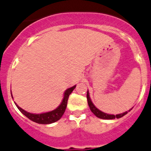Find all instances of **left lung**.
Returning <instances> with one entry per match:
<instances>
[{"label": "left lung", "mask_w": 151, "mask_h": 151, "mask_svg": "<svg viewBox=\"0 0 151 151\" xmlns=\"http://www.w3.org/2000/svg\"><path fill=\"white\" fill-rule=\"evenodd\" d=\"M86 98H87V101H88V104H89V107L90 108L91 111H92L95 115H96L97 117L101 118V119H115V118H120L122 116H123L124 115H126L129 111H131L132 109L129 110L128 111H126V112L123 113V114H116V115H114V114H106V113L102 112L100 110L96 108V106L93 104V103L91 101V99L89 97V91H87V95H86Z\"/></svg>", "instance_id": "left-lung-1"}]
</instances>
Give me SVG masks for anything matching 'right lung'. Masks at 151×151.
<instances>
[{
    "label": "right lung",
    "instance_id": "obj_1",
    "mask_svg": "<svg viewBox=\"0 0 151 151\" xmlns=\"http://www.w3.org/2000/svg\"><path fill=\"white\" fill-rule=\"evenodd\" d=\"M75 87L76 85L72 86V87L66 89L65 92V94H64V98L62 99V101L60 104V105L56 109L53 110L52 111H50V112L43 113V114H31V113L27 112L25 110H23L22 108H20L19 106L16 104V102L14 103L16 105V107L18 108V109L23 114L25 115V116H27L29 119L32 120L33 122H35L37 123H40V124H50V123H55V122L58 121L59 119H61V117H62V115L65 113V111L68 104V99L69 96L73 92V90L75 89ZM12 98H13V96H12Z\"/></svg>",
    "mask_w": 151,
    "mask_h": 151
}]
</instances>
